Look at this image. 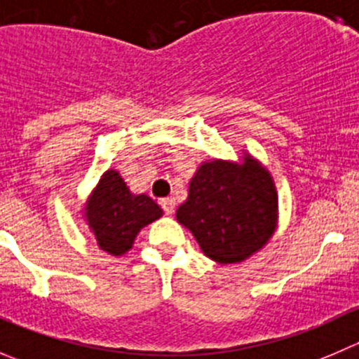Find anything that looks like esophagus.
Masks as SVG:
<instances>
[{
    "label": "esophagus",
    "mask_w": 359,
    "mask_h": 359,
    "mask_svg": "<svg viewBox=\"0 0 359 359\" xmlns=\"http://www.w3.org/2000/svg\"><path fill=\"white\" fill-rule=\"evenodd\" d=\"M159 205H161V208H163V212L165 213H168V215H172L173 212H175V200H173V198H163L161 201H159Z\"/></svg>",
    "instance_id": "1"
}]
</instances>
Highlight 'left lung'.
I'll return each mask as SVG.
<instances>
[{"label": "left lung", "mask_w": 359, "mask_h": 359, "mask_svg": "<svg viewBox=\"0 0 359 359\" xmlns=\"http://www.w3.org/2000/svg\"><path fill=\"white\" fill-rule=\"evenodd\" d=\"M177 220L193 233L206 257L236 264L259 252L274 234L278 194L273 177L252 156L241 165L203 163L189 184Z\"/></svg>", "instance_id": "8db88e82"}]
</instances>
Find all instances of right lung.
I'll use <instances>...</instances> for the list:
<instances>
[{
	"mask_svg": "<svg viewBox=\"0 0 359 359\" xmlns=\"http://www.w3.org/2000/svg\"><path fill=\"white\" fill-rule=\"evenodd\" d=\"M163 210L146 194H132L116 170H107L85 206V217L97 245L111 255H123L147 224Z\"/></svg>",
	"mask_w": 359,
	"mask_h": 359,
	"instance_id": "1",
	"label": "right lung"
}]
</instances>
